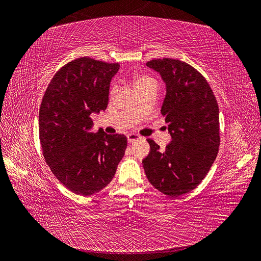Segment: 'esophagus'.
I'll return each instance as SVG.
<instances>
[{
  "label": "esophagus",
  "instance_id": "esophagus-1",
  "mask_svg": "<svg viewBox=\"0 0 261 261\" xmlns=\"http://www.w3.org/2000/svg\"><path fill=\"white\" fill-rule=\"evenodd\" d=\"M141 137L139 135H137V134H128L127 135V141L130 144V143H134V141L136 140H139Z\"/></svg>",
  "mask_w": 261,
  "mask_h": 261
}]
</instances>
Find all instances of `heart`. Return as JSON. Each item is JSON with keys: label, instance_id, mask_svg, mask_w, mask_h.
<instances>
[{"label": "heart", "instance_id": "1", "mask_svg": "<svg viewBox=\"0 0 261 261\" xmlns=\"http://www.w3.org/2000/svg\"><path fill=\"white\" fill-rule=\"evenodd\" d=\"M134 85H135V88L137 89V91H139V90L145 89V88H147V87H150V86H153V85L156 86V83L154 80H152L151 77L140 76V77L136 78ZM116 90H117V87H116V85H114L111 89V93L114 94L116 92Z\"/></svg>", "mask_w": 261, "mask_h": 261}]
</instances>
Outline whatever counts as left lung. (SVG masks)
Instances as JSON below:
<instances>
[{
    "mask_svg": "<svg viewBox=\"0 0 261 261\" xmlns=\"http://www.w3.org/2000/svg\"><path fill=\"white\" fill-rule=\"evenodd\" d=\"M146 65L159 73L167 86L161 114L172 140L161 149L148 138L150 152L143 165L154 188L178 197L198 186L216 160L220 146L218 102L206 78L187 63L158 59Z\"/></svg>",
    "mask_w": 261,
    "mask_h": 261,
    "instance_id": "8db88e82",
    "label": "left lung"
}]
</instances>
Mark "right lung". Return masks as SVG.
Wrapping results in <instances>:
<instances>
[{"mask_svg":"<svg viewBox=\"0 0 261 261\" xmlns=\"http://www.w3.org/2000/svg\"><path fill=\"white\" fill-rule=\"evenodd\" d=\"M118 63L80 58L61 67L39 111V139L54 176L76 195L90 196L112 180L127 138L91 130V115L105 111Z\"/></svg>","mask_w":261,"mask_h":261,"instance_id":"1","label":"right lung"}]
</instances>
